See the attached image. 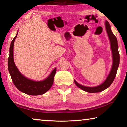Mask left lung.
I'll use <instances>...</instances> for the list:
<instances>
[{"mask_svg":"<svg viewBox=\"0 0 127 127\" xmlns=\"http://www.w3.org/2000/svg\"><path fill=\"white\" fill-rule=\"evenodd\" d=\"M105 26H106V31L108 35L109 38L110 39V45H111V49L112 50L113 53V65L112 68L109 73L108 77H107L106 80L101 85L99 86H97L96 87H86L84 86H82L74 80V82L79 88H80L82 90H84L85 91H87L88 92H90V93H94V92H98L102 91L103 90L106 89L111 85V83H113V81L114 80V78L117 74L118 68L119 66V51H118V41L115 35L113 33L112 31H111L110 26L109 23L106 21L105 22Z\"/></svg>","mask_w":127,"mask_h":127,"instance_id":"1","label":"left lung"}]
</instances>
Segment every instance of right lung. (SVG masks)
I'll list each match as a JSON object with an SVG mask.
<instances>
[{
    "instance_id": "right-lung-1",
    "label": "right lung",
    "mask_w": 127,
    "mask_h": 127,
    "mask_svg": "<svg viewBox=\"0 0 127 127\" xmlns=\"http://www.w3.org/2000/svg\"><path fill=\"white\" fill-rule=\"evenodd\" d=\"M15 36L10 44L9 57L8 58V66L13 82L20 91L30 95H40L45 93L50 89L54 82V77L56 73V68L54 69L48 78L42 81H33L27 79L21 74L15 65L13 59L14 42L17 36Z\"/></svg>"
}]
</instances>
